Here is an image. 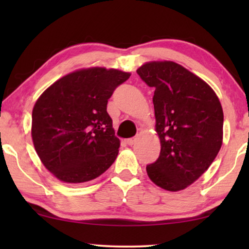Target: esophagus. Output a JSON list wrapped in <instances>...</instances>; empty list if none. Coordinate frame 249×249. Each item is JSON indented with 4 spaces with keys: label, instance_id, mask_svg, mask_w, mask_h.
Returning <instances> with one entry per match:
<instances>
[{
    "label": "esophagus",
    "instance_id": "obj_1",
    "mask_svg": "<svg viewBox=\"0 0 249 249\" xmlns=\"http://www.w3.org/2000/svg\"><path fill=\"white\" fill-rule=\"evenodd\" d=\"M125 142H126V144H127V145L132 146V145L135 144V142H136V138H129V140H127Z\"/></svg>",
    "mask_w": 249,
    "mask_h": 249
}]
</instances>
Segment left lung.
<instances>
[{
  "mask_svg": "<svg viewBox=\"0 0 249 249\" xmlns=\"http://www.w3.org/2000/svg\"><path fill=\"white\" fill-rule=\"evenodd\" d=\"M154 88L161 149L147 175L168 191L183 190L208 170L221 149L223 109L208 83L174 61H150L137 69Z\"/></svg>",
  "mask_w": 249,
  "mask_h": 249,
  "instance_id": "left-lung-1",
  "label": "left lung"
}]
</instances>
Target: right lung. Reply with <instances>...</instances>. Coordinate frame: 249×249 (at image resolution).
I'll use <instances>...</instances> for the list:
<instances>
[{"instance_id":"right-lung-1","label":"right lung","mask_w":249,"mask_h":249,"mask_svg":"<svg viewBox=\"0 0 249 249\" xmlns=\"http://www.w3.org/2000/svg\"><path fill=\"white\" fill-rule=\"evenodd\" d=\"M129 77V72L116 69H80L57 80L36 101L32 114L34 147L57 179L87 182L114 162L120 140L107 105Z\"/></svg>"}]
</instances>
